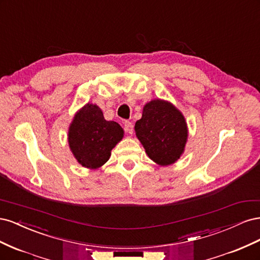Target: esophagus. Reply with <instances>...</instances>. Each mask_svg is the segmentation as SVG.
I'll use <instances>...</instances> for the list:
<instances>
[{
  "label": "esophagus",
  "mask_w": 260,
  "mask_h": 260,
  "mask_svg": "<svg viewBox=\"0 0 260 260\" xmlns=\"http://www.w3.org/2000/svg\"><path fill=\"white\" fill-rule=\"evenodd\" d=\"M124 130L128 133L133 132V123L131 121H124Z\"/></svg>",
  "instance_id": "esophagus-1"
}]
</instances>
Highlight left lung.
<instances>
[{
  "label": "left lung",
  "mask_w": 260,
  "mask_h": 260,
  "mask_svg": "<svg viewBox=\"0 0 260 260\" xmlns=\"http://www.w3.org/2000/svg\"><path fill=\"white\" fill-rule=\"evenodd\" d=\"M135 130L149 158L161 166L174 164L184 151L187 139L185 119L166 101L154 100L147 103Z\"/></svg>",
  "instance_id": "obj_1"
}]
</instances>
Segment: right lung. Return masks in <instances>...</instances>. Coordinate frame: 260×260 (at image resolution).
<instances>
[{
    "label": "right lung",
    "instance_id": "add662e5",
    "mask_svg": "<svg viewBox=\"0 0 260 260\" xmlns=\"http://www.w3.org/2000/svg\"><path fill=\"white\" fill-rule=\"evenodd\" d=\"M122 137L119 124L105 120L99 106L86 104L70 124L68 142L78 162L95 169L109 159L111 151Z\"/></svg>",
    "mask_w": 260,
    "mask_h": 260
}]
</instances>
